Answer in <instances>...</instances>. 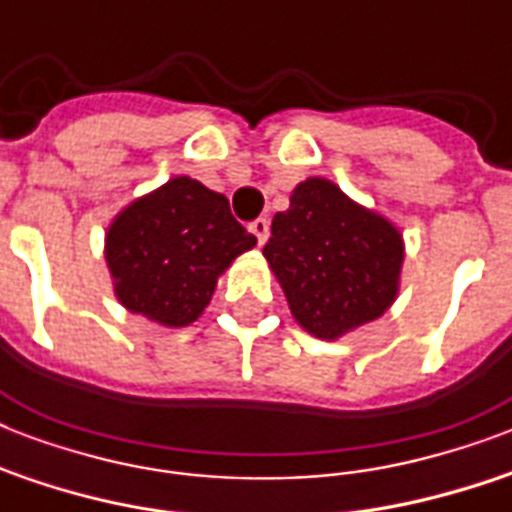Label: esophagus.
<instances>
[{
    "mask_svg": "<svg viewBox=\"0 0 512 512\" xmlns=\"http://www.w3.org/2000/svg\"><path fill=\"white\" fill-rule=\"evenodd\" d=\"M249 231L255 233L257 244L263 247L265 241H268V233H271V225H268V220H265V217H257V220H252V223H249Z\"/></svg>",
    "mask_w": 512,
    "mask_h": 512,
    "instance_id": "esophagus-1",
    "label": "esophagus"
}]
</instances>
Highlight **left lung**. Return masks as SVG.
I'll use <instances>...</instances> for the list:
<instances>
[{"mask_svg":"<svg viewBox=\"0 0 512 512\" xmlns=\"http://www.w3.org/2000/svg\"><path fill=\"white\" fill-rule=\"evenodd\" d=\"M263 255L297 324L319 340L380 319L398 295L404 239L327 177H308L276 212Z\"/></svg>","mask_w":512,"mask_h":512,"instance_id":"left-lung-1","label":"left lung"}]
</instances>
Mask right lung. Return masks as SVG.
<instances>
[{
  "label": "right lung",
  "instance_id": "obj_1",
  "mask_svg": "<svg viewBox=\"0 0 512 512\" xmlns=\"http://www.w3.org/2000/svg\"><path fill=\"white\" fill-rule=\"evenodd\" d=\"M255 244L223 193L183 175L114 217L106 263L127 311L162 327H188L212 300L217 276Z\"/></svg>",
  "mask_w": 512,
  "mask_h": 512
}]
</instances>
